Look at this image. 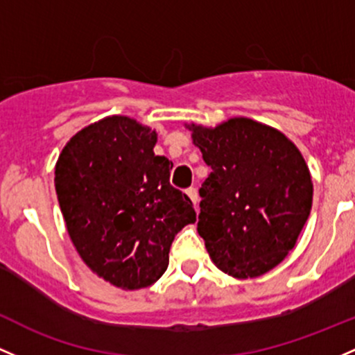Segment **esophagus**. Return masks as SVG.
<instances>
[{"label": "esophagus", "instance_id": "esophagus-1", "mask_svg": "<svg viewBox=\"0 0 355 355\" xmlns=\"http://www.w3.org/2000/svg\"><path fill=\"white\" fill-rule=\"evenodd\" d=\"M187 196H189L190 200H192V204L196 205V209H198V193H197V190L193 189V187H190V189L187 190Z\"/></svg>", "mask_w": 355, "mask_h": 355}]
</instances>
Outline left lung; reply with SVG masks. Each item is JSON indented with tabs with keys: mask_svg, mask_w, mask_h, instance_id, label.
Segmentation results:
<instances>
[{
	"mask_svg": "<svg viewBox=\"0 0 355 355\" xmlns=\"http://www.w3.org/2000/svg\"><path fill=\"white\" fill-rule=\"evenodd\" d=\"M187 128L212 168L198 190V234L219 270L258 278L286 258L309 219V166L282 131L258 121Z\"/></svg>",
	"mask_w": 355,
	"mask_h": 355,
	"instance_id": "8db88e82",
	"label": "left lung"
}]
</instances>
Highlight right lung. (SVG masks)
Returning a JSON list of instances; mask_svg holds the SVG:
<instances>
[{"label":"right lung","instance_id":"right-lung-1","mask_svg":"<svg viewBox=\"0 0 355 355\" xmlns=\"http://www.w3.org/2000/svg\"><path fill=\"white\" fill-rule=\"evenodd\" d=\"M157 131L107 116L73 135L55 165L67 232L99 278L123 290L153 285L168 268L177 232L196 222L190 198L170 185Z\"/></svg>","mask_w":355,"mask_h":355}]
</instances>
